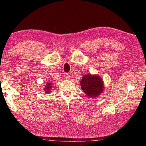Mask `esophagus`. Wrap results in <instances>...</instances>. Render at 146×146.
Segmentation results:
<instances>
[{"mask_svg": "<svg viewBox=\"0 0 146 146\" xmlns=\"http://www.w3.org/2000/svg\"><path fill=\"white\" fill-rule=\"evenodd\" d=\"M64 77H65L66 79H69L70 78V76L68 74H65Z\"/></svg>", "mask_w": 146, "mask_h": 146, "instance_id": "obj_1", "label": "esophagus"}]
</instances>
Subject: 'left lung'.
<instances>
[{
    "mask_svg": "<svg viewBox=\"0 0 146 146\" xmlns=\"http://www.w3.org/2000/svg\"><path fill=\"white\" fill-rule=\"evenodd\" d=\"M82 90L90 98H98L104 90V83L99 75L88 74L83 76L80 81Z\"/></svg>",
    "mask_w": 146,
    "mask_h": 146,
    "instance_id": "left-lung-1",
    "label": "left lung"
}]
</instances>
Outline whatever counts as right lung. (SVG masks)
<instances>
[{
    "mask_svg": "<svg viewBox=\"0 0 146 146\" xmlns=\"http://www.w3.org/2000/svg\"><path fill=\"white\" fill-rule=\"evenodd\" d=\"M52 83L49 82H47V83L45 85L44 88V91L45 94H50L51 92V89L52 88Z\"/></svg>",
    "mask_w": 146,
    "mask_h": 146,
    "instance_id": "add662e5",
    "label": "right lung"
}]
</instances>
